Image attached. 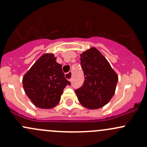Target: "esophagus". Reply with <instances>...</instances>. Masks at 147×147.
Returning <instances> with one entry per match:
<instances>
[{"label": "esophagus", "mask_w": 147, "mask_h": 147, "mask_svg": "<svg viewBox=\"0 0 147 147\" xmlns=\"http://www.w3.org/2000/svg\"><path fill=\"white\" fill-rule=\"evenodd\" d=\"M71 76H72V72L71 71H69L68 73L65 74V77L67 80H71Z\"/></svg>", "instance_id": "obj_1"}]
</instances>
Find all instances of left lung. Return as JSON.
Segmentation results:
<instances>
[{"label": "left lung", "instance_id": "8db88e82", "mask_svg": "<svg viewBox=\"0 0 147 147\" xmlns=\"http://www.w3.org/2000/svg\"><path fill=\"white\" fill-rule=\"evenodd\" d=\"M80 64L85 79L83 86L75 90L78 101L90 109L104 107L114 94L117 74L105 57L94 48L80 55Z\"/></svg>", "mask_w": 147, "mask_h": 147}]
</instances>
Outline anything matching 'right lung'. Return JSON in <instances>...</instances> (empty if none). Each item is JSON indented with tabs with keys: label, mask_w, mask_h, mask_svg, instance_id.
I'll return each mask as SVG.
<instances>
[{
	"label": "right lung",
	"mask_w": 147,
	"mask_h": 147,
	"mask_svg": "<svg viewBox=\"0 0 147 147\" xmlns=\"http://www.w3.org/2000/svg\"><path fill=\"white\" fill-rule=\"evenodd\" d=\"M22 82L26 95L40 109L57 105L65 87L71 85L53 54L42 55L24 76Z\"/></svg>",
	"instance_id": "add662e5"
}]
</instances>
